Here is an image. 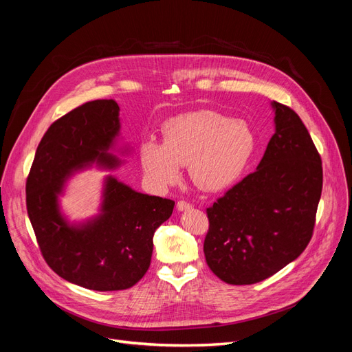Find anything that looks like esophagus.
<instances>
[{
	"label": "esophagus",
	"instance_id": "obj_1",
	"mask_svg": "<svg viewBox=\"0 0 352 352\" xmlns=\"http://www.w3.org/2000/svg\"><path fill=\"white\" fill-rule=\"evenodd\" d=\"M190 207H192V206H190L189 202H186V201H179L177 204H176V208H177L179 211H186V210H189Z\"/></svg>",
	"mask_w": 352,
	"mask_h": 352
}]
</instances>
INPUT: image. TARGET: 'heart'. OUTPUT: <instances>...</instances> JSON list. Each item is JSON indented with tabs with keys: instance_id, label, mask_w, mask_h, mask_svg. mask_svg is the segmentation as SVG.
<instances>
[{
	"instance_id": "obj_1",
	"label": "heart",
	"mask_w": 352,
	"mask_h": 352,
	"mask_svg": "<svg viewBox=\"0 0 352 352\" xmlns=\"http://www.w3.org/2000/svg\"><path fill=\"white\" fill-rule=\"evenodd\" d=\"M163 142L153 138L140 146L145 176L157 188L175 184L180 166L192 182L208 192L233 185L254 155L257 140L251 126L212 110L179 114L163 127Z\"/></svg>"
}]
</instances>
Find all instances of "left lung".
<instances>
[{
  "mask_svg": "<svg viewBox=\"0 0 352 352\" xmlns=\"http://www.w3.org/2000/svg\"><path fill=\"white\" fill-rule=\"evenodd\" d=\"M274 135L257 170L207 208L206 261L229 285L270 278L301 255L322 197V158L292 109L272 102Z\"/></svg>",
  "mask_w": 352,
  "mask_h": 352,
  "instance_id": "left-lung-1",
  "label": "left lung"
}]
</instances>
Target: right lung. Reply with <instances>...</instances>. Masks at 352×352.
Segmentation results:
<instances>
[{
	"mask_svg": "<svg viewBox=\"0 0 352 352\" xmlns=\"http://www.w3.org/2000/svg\"><path fill=\"white\" fill-rule=\"evenodd\" d=\"M119 111L116 101L97 100L56 120L36 148L26 180L28 214L47 264L65 280L101 292L127 289L142 279L154 232L175 207V201L136 192L110 175L97 216L72 223L61 212L58 195L72 175L94 164L120 166L110 153L120 133Z\"/></svg>",
	"mask_w": 352,
	"mask_h": 352,
	"instance_id": "1",
	"label": "right lung"
}]
</instances>
